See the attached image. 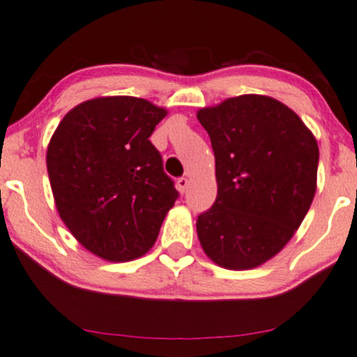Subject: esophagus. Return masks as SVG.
<instances>
[{
	"instance_id": "obj_1",
	"label": "esophagus",
	"mask_w": 357,
	"mask_h": 357,
	"mask_svg": "<svg viewBox=\"0 0 357 357\" xmlns=\"http://www.w3.org/2000/svg\"><path fill=\"white\" fill-rule=\"evenodd\" d=\"M176 188H178L179 192L184 194V192L188 191V188H189V179L188 178H179L178 181H176Z\"/></svg>"
}]
</instances>
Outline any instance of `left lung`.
<instances>
[{
    "label": "left lung",
    "instance_id": "8db88e82",
    "mask_svg": "<svg viewBox=\"0 0 357 357\" xmlns=\"http://www.w3.org/2000/svg\"><path fill=\"white\" fill-rule=\"evenodd\" d=\"M215 158L218 197L197 237L219 267L250 270L290 242L317 192L314 135L285 103L238 96L197 110Z\"/></svg>",
    "mask_w": 357,
    "mask_h": 357
}]
</instances>
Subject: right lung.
Masks as SVG:
<instances>
[{
	"mask_svg": "<svg viewBox=\"0 0 357 357\" xmlns=\"http://www.w3.org/2000/svg\"><path fill=\"white\" fill-rule=\"evenodd\" d=\"M166 115L145 98L97 97L72 108L49 142L46 163L59 215L103 260L145 255L178 199L148 139Z\"/></svg>",
	"mask_w": 357,
	"mask_h": 357,
	"instance_id": "add662e5",
	"label": "right lung"
}]
</instances>
